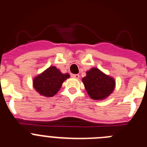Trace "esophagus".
I'll return each instance as SVG.
<instances>
[{
    "label": "esophagus",
    "instance_id": "1",
    "mask_svg": "<svg viewBox=\"0 0 147 147\" xmlns=\"http://www.w3.org/2000/svg\"><path fill=\"white\" fill-rule=\"evenodd\" d=\"M72 77L75 78V79H79V78H80V75H79V74H73Z\"/></svg>",
    "mask_w": 147,
    "mask_h": 147
}]
</instances>
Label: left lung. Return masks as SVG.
Masks as SVG:
<instances>
[{
  "mask_svg": "<svg viewBox=\"0 0 147 147\" xmlns=\"http://www.w3.org/2000/svg\"><path fill=\"white\" fill-rule=\"evenodd\" d=\"M87 93L92 99L104 100L110 96L115 88L113 77L105 74L97 67H92L82 78Z\"/></svg>",
  "mask_w": 147,
  "mask_h": 147,
  "instance_id": "left-lung-1",
  "label": "left lung"
}]
</instances>
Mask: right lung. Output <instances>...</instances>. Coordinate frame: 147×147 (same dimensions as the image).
Instances as JSON below:
<instances>
[{
    "instance_id": "add662e5",
    "label": "right lung",
    "mask_w": 147,
    "mask_h": 147,
    "mask_svg": "<svg viewBox=\"0 0 147 147\" xmlns=\"http://www.w3.org/2000/svg\"><path fill=\"white\" fill-rule=\"evenodd\" d=\"M69 77V74H62L57 67L50 66L34 78L33 87L41 96L52 97L58 93L62 83Z\"/></svg>"
}]
</instances>
